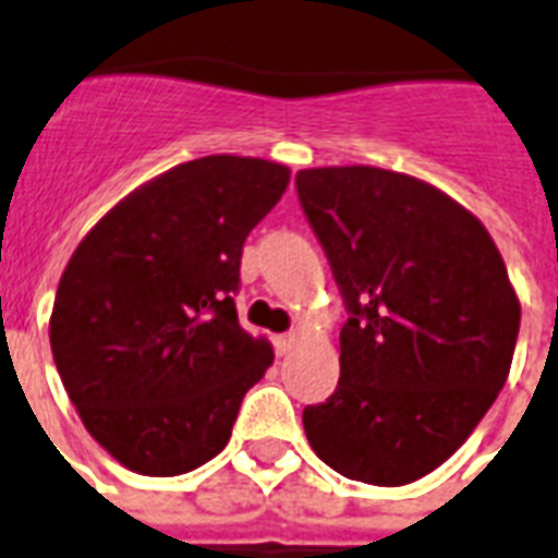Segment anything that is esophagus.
<instances>
[{
	"label": "esophagus",
	"mask_w": 558,
	"mask_h": 558,
	"mask_svg": "<svg viewBox=\"0 0 558 558\" xmlns=\"http://www.w3.org/2000/svg\"><path fill=\"white\" fill-rule=\"evenodd\" d=\"M276 345V354L279 356H288L293 351V345H296V333H279L274 340Z\"/></svg>",
	"instance_id": "esophagus-1"
}]
</instances>
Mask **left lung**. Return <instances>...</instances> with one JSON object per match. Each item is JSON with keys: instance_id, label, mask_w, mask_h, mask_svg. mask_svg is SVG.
<instances>
[{"instance_id": "obj_1", "label": "left lung", "mask_w": 558, "mask_h": 558, "mask_svg": "<svg viewBox=\"0 0 558 558\" xmlns=\"http://www.w3.org/2000/svg\"><path fill=\"white\" fill-rule=\"evenodd\" d=\"M351 316L340 383L302 412L331 470L403 487L470 438L510 374L521 302L493 235L421 178L380 167L296 172Z\"/></svg>"}]
</instances>
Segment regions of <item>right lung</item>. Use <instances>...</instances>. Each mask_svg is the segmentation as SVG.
Instances as JSON below:
<instances>
[{
  "label": "right lung",
  "instance_id": "right-lung-1",
  "mask_svg": "<svg viewBox=\"0 0 558 558\" xmlns=\"http://www.w3.org/2000/svg\"><path fill=\"white\" fill-rule=\"evenodd\" d=\"M291 169L207 155L118 202L62 270L48 337L88 435L126 470L181 475L216 458L253 383L274 365L239 325L244 239Z\"/></svg>",
  "mask_w": 558,
  "mask_h": 558
}]
</instances>
